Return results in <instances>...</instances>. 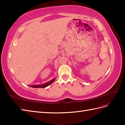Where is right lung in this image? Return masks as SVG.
Masks as SVG:
<instances>
[{"label": "right lung", "instance_id": "1", "mask_svg": "<svg viewBox=\"0 0 125 125\" xmlns=\"http://www.w3.org/2000/svg\"><path fill=\"white\" fill-rule=\"evenodd\" d=\"M55 80V78H53L51 81L47 82L46 83L40 84V85H30V86L33 87V88H44L48 86H49V85L52 84Z\"/></svg>", "mask_w": 125, "mask_h": 125}]
</instances>
